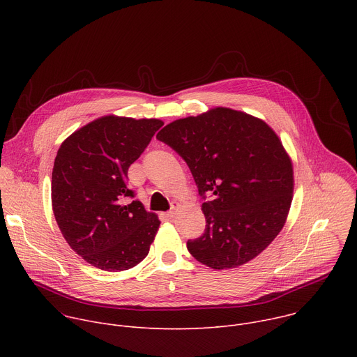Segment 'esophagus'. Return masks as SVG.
Listing matches in <instances>:
<instances>
[{"mask_svg":"<svg viewBox=\"0 0 357 357\" xmlns=\"http://www.w3.org/2000/svg\"><path fill=\"white\" fill-rule=\"evenodd\" d=\"M178 208H179V203H174V206H172V209L167 213V216L169 218V219H172L174 216H175V213H176V211H178Z\"/></svg>","mask_w":357,"mask_h":357,"instance_id":"obj_1","label":"esophagus"}]
</instances>
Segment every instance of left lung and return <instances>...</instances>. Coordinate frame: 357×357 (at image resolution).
Returning a JSON list of instances; mask_svg holds the SVG:
<instances>
[{"label": "left lung", "mask_w": 357, "mask_h": 357, "mask_svg": "<svg viewBox=\"0 0 357 357\" xmlns=\"http://www.w3.org/2000/svg\"><path fill=\"white\" fill-rule=\"evenodd\" d=\"M157 138L186 161L206 219L188 250L213 270L240 267L263 252L284 227L294 193L291 157L261 119L229 107L167 124Z\"/></svg>", "instance_id": "left-lung-1"}]
</instances>
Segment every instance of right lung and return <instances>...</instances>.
I'll return each instance as SVG.
<instances>
[{
    "label": "right lung",
    "mask_w": 357,
    "mask_h": 357,
    "mask_svg": "<svg viewBox=\"0 0 357 357\" xmlns=\"http://www.w3.org/2000/svg\"><path fill=\"white\" fill-rule=\"evenodd\" d=\"M164 123L158 119L103 116L80 127L59 146L52 171V211L66 243L96 268L124 271L139 264L160 229L126 185Z\"/></svg>",
    "instance_id": "obj_1"
}]
</instances>
